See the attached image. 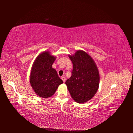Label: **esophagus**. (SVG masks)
<instances>
[{"instance_id": "obj_1", "label": "esophagus", "mask_w": 133, "mask_h": 133, "mask_svg": "<svg viewBox=\"0 0 133 133\" xmlns=\"http://www.w3.org/2000/svg\"><path fill=\"white\" fill-rule=\"evenodd\" d=\"M61 79H62V81H63V82L64 83V82H65V81H66V78H65L64 76V75L62 76V77H61Z\"/></svg>"}]
</instances>
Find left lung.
Here are the masks:
<instances>
[{
	"label": "left lung",
	"instance_id": "obj_1",
	"mask_svg": "<svg viewBox=\"0 0 133 133\" xmlns=\"http://www.w3.org/2000/svg\"><path fill=\"white\" fill-rule=\"evenodd\" d=\"M73 64L72 75L66 81L70 94L76 102L86 103L97 92L100 77L91 56L83 50L69 55Z\"/></svg>",
	"mask_w": 133,
	"mask_h": 133
}]
</instances>
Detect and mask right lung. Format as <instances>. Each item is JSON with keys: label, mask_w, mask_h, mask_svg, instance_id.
<instances>
[{"label": "right lung", "mask_w": 133, "mask_h": 133, "mask_svg": "<svg viewBox=\"0 0 133 133\" xmlns=\"http://www.w3.org/2000/svg\"><path fill=\"white\" fill-rule=\"evenodd\" d=\"M56 59L49 51L41 52L32 64L30 83L35 94L47 98L55 94L58 86L63 83L52 65Z\"/></svg>", "instance_id": "1"}]
</instances>
